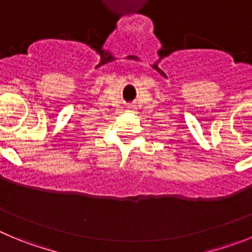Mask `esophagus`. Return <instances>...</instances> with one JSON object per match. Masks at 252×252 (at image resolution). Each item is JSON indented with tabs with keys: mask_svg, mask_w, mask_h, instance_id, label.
<instances>
[{
	"mask_svg": "<svg viewBox=\"0 0 252 252\" xmlns=\"http://www.w3.org/2000/svg\"><path fill=\"white\" fill-rule=\"evenodd\" d=\"M133 110V105H130V107H128V112H131Z\"/></svg>",
	"mask_w": 252,
	"mask_h": 252,
	"instance_id": "1",
	"label": "esophagus"
}]
</instances>
